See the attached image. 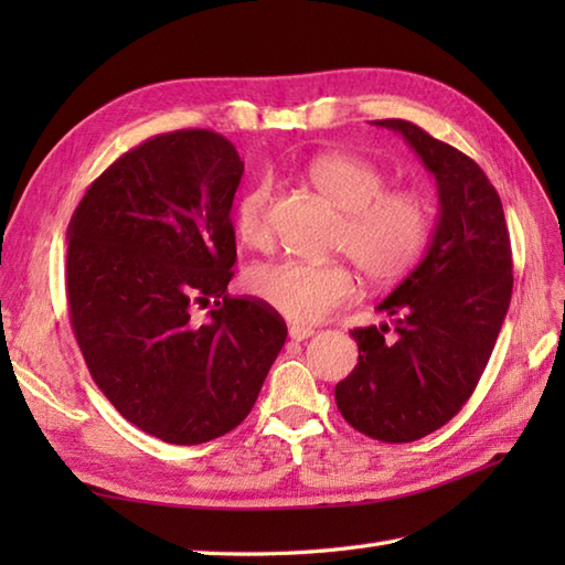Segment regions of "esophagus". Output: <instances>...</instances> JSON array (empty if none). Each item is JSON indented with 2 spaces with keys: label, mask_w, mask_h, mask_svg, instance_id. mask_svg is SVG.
I'll return each mask as SVG.
<instances>
[{
  "label": "esophagus",
  "mask_w": 565,
  "mask_h": 565,
  "mask_svg": "<svg viewBox=\"0 0 565 565\" xmlns=\"http://www.w3.org/2000/svg\"><path fill=\"white\" fill-rule=\"evenodd\" d=\"M313 328H308V326H296V322H294V326L289 328V338L291 340H296V342H303V340H308V338H313Z\"/></svg>",
  "instance_id": "1"
}]
</instances>
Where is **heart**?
Listing matches in <instances>:
<instances>
[{
    "label": "heart",
    "instance_id": "heart-1",
    "mask_svg": "<svg viewBox=\"0 0 565 565\" xmlns=\"http://www.w3.org/2000/svg\"><path fill=\"white\" fill-rule=\"evenodd\" d=\"M310 179L347 211L334 247L350 255L369 281H401L423 259L431 231L429 206L423 196L407 189L386 191V172L354 154L318 158L310 164ZM235 231L249 247L267 249L271 245L269 182L257 184L239 199ZM247 289L284 318L316 322L350 301L356 279L344 262L286 257L252 269Z\"/></svg>",
    "mask_w": 565,
    "mask_h": 565
}]
</instances>
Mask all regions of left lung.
<instances>
[{"label": "left lung", "mask_w": 565, "mask_h": 565, "mask_svg": "<svg viewBox=\"0 0 565 565\" xmlns=\"http://www.w3.org/2000/svg\"><path fill=\"white\" fill-rule=\"evenodd\" d=\"M435 174L439 218L423 262L376 310L388 326L352 330L359 362L334 386L342 417L371 439L415 441L471 398L512 298L510 233L495 186L468 154L386 118Z\"/></svg>", "instance_id": "obj_1"}]
</instances>
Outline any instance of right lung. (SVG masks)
Returning <instances> with one entry per match:
<instances>
[{
	"mask_svg": "<svg viewBox=\"0 0 565 565\" xmlns=\"http://www.w3.org/2000/svg\"><path fill=\"white\" fill-rule=\"evenodd\" d=\"M243 172L213 130L154 136L94 179L67 227V306L89 374L128 423L167 444L235 429L286 342L274 308L227 296Z\"/></svg>",
	"mask_w": 565,
	"mask_h": 565,
	"instance_id": "right-lung-1",
	"label": "right lung"
}]
</instances>
